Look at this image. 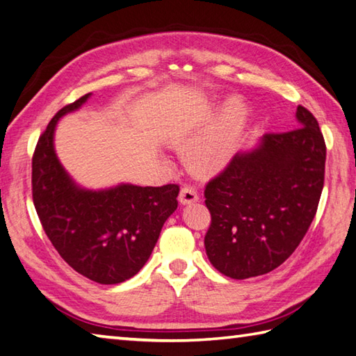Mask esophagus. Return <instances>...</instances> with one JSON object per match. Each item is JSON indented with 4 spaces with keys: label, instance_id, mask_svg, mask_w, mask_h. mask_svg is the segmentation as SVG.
Wrapping results in <instances>:
<instances>
[{
    "label": "esophagus",
    "instance_id": "obj_1",
    "mask_svg": "<svg viewBox=\"0 0 356 356\" xmlns=\"http://www.w3.org/2000/svg\"><path fill=\"white\" fill-rule=\"evenodd\" d=\"M199 200V194L193 186H184L179 193V202L182 205H190Z\"/></svg>",
    "mask_w": 356,
    "mask_h": 356
}]
</instances>
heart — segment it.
I'll return each mask as SVG.
<instances>
[{
  "instance_id": "b5f03b06",
  "label": "heart",
  "mask_w": 356,
  "mask_h": 356,
  "mask_svg": "<svg viewBox=\"0 0 356 356\" xmlns=\"http://www.w3.org/2000/svg\"><path fill=\"white\" fill-rule=\"evenodd\" d=\"M200 118L171 122L163 129V140L184 146V160L197 176H213L232 162L247 124V108L239 99H229L210 127L200 129Z\"/></svg>"
}]
</instances>
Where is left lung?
I'll return each mask as SVG.
<instances>
[{"label": "left lung", "mask_w": 356, "mask_h": 356, "mask_svg": "<svg viewBox=\"0 0 356 356\" xmlns=\"http://www.w3.org/2000/svg\"><path fill=\"white\" fill-rule=\"evenodd\" d=\"M298 128L266 134L239 151L205 188L214 268L233 280L266 275L287 261L315 218L324 186L325 143L316 118L296 109Z\"/></svg>", "instance_id": "obj_1"}]
</instances>
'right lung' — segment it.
<instances>
[{
	"mask_svg": "<svg viewBox=\"0 0 356 356\" xmlns=\"http://www.w3.org/2000/svg\"><path fill=\"white\" fill-rule=\"evenodd\" d=\"M90 95L60 109L41 134L32 159L33 205L69 266L90 281L120 284L149 259L163 224L176 211L179 186L118 184L89 190L75 182L55 152V129Z\"/></svg>",
	"mask_w": 356,
	"mask_h": 356,
	"instance_id": "right-lung-1",
	"label": "right lung"
}]
</instances>
